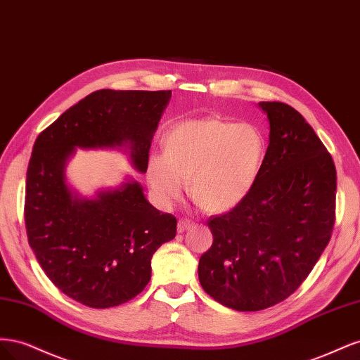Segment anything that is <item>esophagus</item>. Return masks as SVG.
Wrapping results in <instances>:
<instances>
[{
	"label": "esophagus",
	"mask_w": 360,
	"mask_h": 360,
	"mask_svg": "<svg viewBox=\"0 0 360 360\" xmlns=\"http://www.w3.org/2000/svg\"><path fill=\"white\" fill-rule=\"evenodd\" d=\"M192 226H193L192 221H189V219H180L177 222V231L179 233H184V231H188L189 228H192Z\"/></svg>",
	"instance_id": "34e87169"
}]
</instances>
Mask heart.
<instances>
[{"mask_svg": "<svg viewBox=\"0 0 360 360\" xmlns=\"http://www.w3.org/2000/svg\"><path fill=\"white\" fill-rule=\"evenodd\" d=\"M165 155L148 158L147 180L156 202L169 207L189 195L201 210L224 213L240 204L258 180L266 139L252 124L221 118L189 120L163 139Z\"/></svg>", "mask_w": 360, "mask_h": 360, "instance_id": "obj_1", "label": "heart"}]
</instances>
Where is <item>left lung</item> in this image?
<instances>
[{"mask_svg":"<svg viewBox=\"0 0 360 360\" xmlns=\"http://www.w3.org/2000/svg\"><path fill=\"white\" fill-rule=\"evenodd\" d=\"M269 147L258 180L233 210L212 216V248L198 264L204 291L236 311L285 300L308 278L335 224L336 169L324 144L294 108L259 102Z\"/></svg>","mask_w":360,"mask_h":360,"instance_id":"1","label":"left lung"}]
</instances>
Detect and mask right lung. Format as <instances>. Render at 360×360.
I'll return each instance as SVG.
<instances>
[{
	"instance_id": "add662e5",
	"label": "right lung",
	"mask_w": 360,
	"mask_h": 360,
	"mask_svg": "<svg viewBox=\"0 0 360 360\" xmlns=\"http://www.w3.org/2000/svg\"><path fill=\"white\" fill-rule=\"evenodd\" d=\"M171 91L99 90L61 114L37 136L25 184L28 243L52 284L90 308L126 303L146 288L151 257L172 240L177 219L160 213L143 186L126 180L82 198L68 184L66 165L79 148L126 146L136 171Z\"/></svg>"
}]
</instances>
